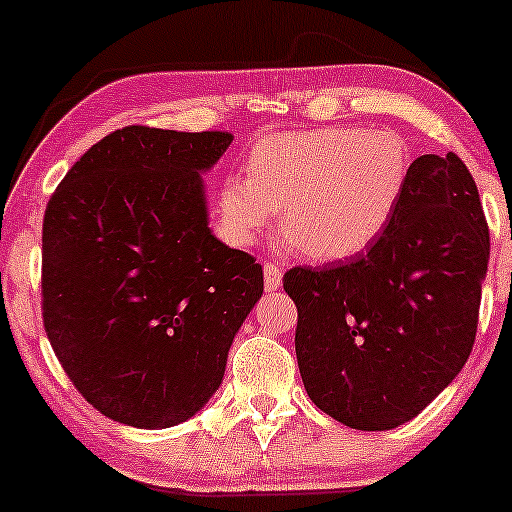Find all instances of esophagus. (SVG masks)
<instances>
[{"label": "esophagus", "mask_w": 512, "mask_h": 512, "mask_svg": "<svg viewBox=\"0 0 512 512\" xmlns=\"http://www.w3.org/2000/svg\"><path fill=\"white\" fill-rule=\"evenodd\" d=\"M282 265L275 263V261H265L263 263V282H265V289L268 291H277L279 286H282Z\"/></svg>", "instance_id": "34e87169"}]
</instances>
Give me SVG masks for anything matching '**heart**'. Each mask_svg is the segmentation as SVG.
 Here are the masks:
<instances>
[{
    "mask_svg": "<svg viewBox=\"0 0 512 512\" xmlns=\"http://www.w3.org/2000/svg\"><path fill=\"white\" fill-rule=\"evenodd\" d=\"M410 177V149L394 132L319 128L268 137L251 151L247 177L216 193L223 233L249 247L272 226L314 261L361 254L384 233Z\"/></svg>",
    "mask_w": 512,
    "mask_h": 512,
    "instance_id": "obj_1",
    "label": "heart"
}]
</instances>
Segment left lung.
<instances>
[{"mask_svg":"<svg viewBox=\"0 0 512 512\" xmlns=\"http://www.w3.org/2000/svg\"><path fill=\"white\" fill-rule=\"evenodd\" d=\"M487 263L489 228L468 167L457 153L419 156L368 249L286 270L312 403L359 431L417 417L471 354Z\"/></svg>","mask_w":512,"mask_h":512,"instance_id":"obj_1","label":"left lung"}]
</instances>
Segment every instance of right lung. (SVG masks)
<instances>
[{
    "label": "right lung",
    "instance_id": "right-lung-1",
    "mask_svg": "<svg viewBox=\"0 0 512 512\" xmlns=\"http://www.w3.org/2000/svg\"><path fill=\"white\" fill-rule=\"evenodd\" d=\"M230 132L128 125L90 146L48 200L41 317L79 394L114 422H186L223 380L263 268L209 230L200 172Z\"/></svg>",
    "mask_w": 512,
    "mask_h": 512
}]
</instances>
